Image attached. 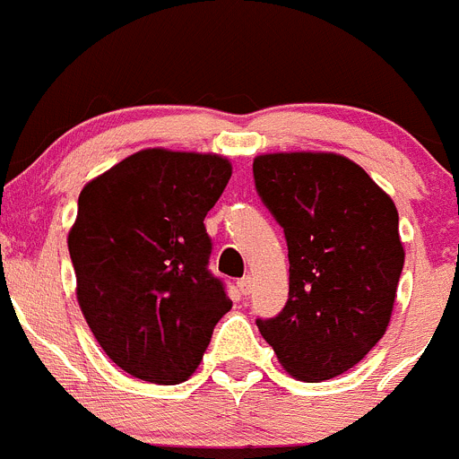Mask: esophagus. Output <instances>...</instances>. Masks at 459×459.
<instances>
[{"instance_id": "obj_1", "label": "esophagus", "mask_w": 459, "mask_h": 459, "mask_svg": "<svg viewBox=\"0 0 459 459\" xmlns=\"http://www.w3.org/2000/svg\"><path fill=\"white\" fill-rule=\"evenodd\" d=\"M237 286H238V290L243 292V295H250V292H252V277H250V274H246L243 279H238Z\"/></svg>"}]
</instances>
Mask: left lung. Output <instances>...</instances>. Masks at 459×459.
Returning <instances> with one entry per match:
<instances>
[{
    "label": "left lung",
    "mask_w": 459,
    "mask_h": 459,
    "mask_svg": "<svg viewBox=\"0 0 459 459\" xmlns=\"http://www.w3.org/2000/svg\"><path fill=\"white\" fill-rule=\"evenodd\" d=\"M261 203L283 227L288 302L256 317L279 363L326 381L383 338L403 270L399 213L377 182L333 152H273L252 164Z\"/></svg>",
    "instance_id": "obj_1"
}]
</instances>
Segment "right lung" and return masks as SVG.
Instances as JSON below:
<instances>
[{"label": "right lung", "mask_w": 459, "mask_h": 459, "mask_svg": "<svg viewBox=\"0 0 459 459\" xmlns=\"http://www.w3.org/2000/svg\"><path fill=\"white\" fill-rule=\"evenodd\" d=\"M232 176L218 155L134 152L78 195L69 256L78 304L103 351L130 377L186 381L232 308L209 270L204 216Z\"/></svg>", "instance_id": "add662e5"}]
</instances>
